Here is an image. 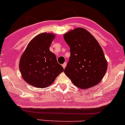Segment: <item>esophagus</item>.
<instances>
[{"instance_id":"1","label":"esophagus","mask_w":125,"mask_h":125,"mask_svg":"<svg viewBox=\"0 0 125 125\" xmlns=\"http://www.w3.org/2000/svg\"><path fill=\"white\" fill-rule=\"evenodd\" d=\"M66 65H67V63L66 62H64V64H62V67H63V68H64V69H65V67H66Z\"/></svg>"}]
</instances>
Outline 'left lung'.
<instances>
[{"mask_svg": "<svg viewBox=\"0 0 125 125\" xmlns=\"http://www.w3.org/2000/svg\"><path fill=\"white\" fill-rule=\"evenodd\" d=\"M70 46V56L64 73L76 87L91 88L100 83L106 73L108 62L96 38L85 29L77 28L64 34Z\"/></svg>", "mask_w": 125, "mask_h": 125, "instance_id": "left-lung-1", "label": "left lung"}]
</instances>
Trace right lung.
Returning <instances> with one entry per match:
<instances>
[{"label": "right lung", "instance_id": "obj_1", "mask_svg": "<svg viewBox=\"0 0 125 125\" xmlns=\"http://www.w3.org/2000/svg\"><path fill=\"white\" fill-rule=\"evenodd\" d=\"M55 38L52 33L37 35L21 55L19 69L23 79L28 84L37 88H46L64 71L55 55L49 49Z\"/></svg>", "mask_w": 125, "mask_h": 125}]
</instances>
